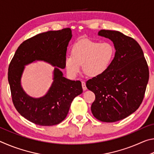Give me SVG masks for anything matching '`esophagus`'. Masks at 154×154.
<instances>
[{
    "instance_id": "obj_1",
    "label": "esophagus",
    "mask_w": 154,
    "mask_h": 154,
    "mask_svg": "<svg viewBox=\"0 0 154 154\" xmlns=\"http://www.w3.org/2000/svg\"><path fill=\"white\" fill-rule=\"evenodd\" d=\"M82 88H83V90H87V87L86 85H85V82H82Z\"/></svg>"
}]
</instances>
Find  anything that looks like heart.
<instances>
[{
    "label": "heart",
    "instance_id": "obj_1",
    "mask_svg": "<svg viewBox=\"0 0 154 154\" xmlns=\"http://www.w3.org/2000/svg\"><path fill=\"white\" fill-rule=\"evenodd\" d=\"M115 53V48L111 43L83 39L72 47V56L65 57V69L70 77H75L83 64V71L88 76H100L108 70Z\"/></svg>",
    "mask_w": 154,
    "mask_h": 154
}]
</instances>
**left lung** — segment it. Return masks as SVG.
Wrapping results in <instances>:
<instances>
[{
    "label": "left lung",
    "mask_w": 154,
    "mask_h": 154,
    "mask_svg": "<svg viewBox=\"0 0 154 154\" xmlns=\"http://www.w3.org/2000/svg\"><path fill=\"white\" fill-rule=\"evenodd\" d=\"M98 35L111 39L115 57L105 73L86 82L94 93L93 116L101 122H114L136 111L144 98L149 68L139 44L119 31L100 30Z\"/></svg>",
    "instance_id": "1"
}]
</instances>
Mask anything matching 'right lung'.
I'll return each instance as SVG.
<instances>
[{
	"label": "right lung",
	"mask_w": 154,
	"mask_h": 154,
	"mask_svg": "<svg viewBox=\"0 0 154 154\" xmlns=\"http://www.w3.org/2000/svg\"><path fill=\"white\" fill-rule=\"evenodd\" d=\"M72 37L69 28L38 34L18 47L10 62L8 81L12 101L16 110L28 120L40 126H54L64 120L72 101L83 92L80 81L64 77L58 68L54 71V82L43 97H30L21 86L24 66L35 60H44L64 69L67 46Z\"/></svg>",
	"instance_id": "obj_1"
}]
</instances>
